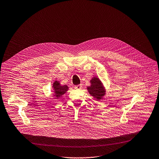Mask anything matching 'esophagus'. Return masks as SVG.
<instances>
[{
    "label": "esophagus",
    "mask_w": 159,
    "mask_h": 159,
    "mask_svg": "<svg viewBox=\"0 0 159 159\" xmlns=\"http://www.w3.org/2000/svg\"><path fill=\"white\" fill-rule=\"evenodd\" d=\"M75 89H82V85H78L75 86Z\"/></svg>",
    "instance_id": "34e87169"
}]
</instances>
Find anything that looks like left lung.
I'll use <instances>...</instances> for the list:
<instances>
[{
	"label": "left lung",
	"mask_w": 159,
	"mask_h": 159,
	"mask_svg": "<svg viewBox=\"0 0 159 159\" xmlns=\"http://www.w3.org/2000/svg\"><path fill=\"white\" fill-rule=\"evenodd\" d=\"M91 85L87 87V90L90 94L93 96L96 99L99 100L105 95V90L104 89L101 82L97 77H93L90 81Z\"/></svg>",
	"instance_id": "obj_1"
}]
</instances>
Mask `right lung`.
Returning a JSON list of instances; mask_svg holds the SVG:
<instances>
[{
    "mask_svg": "<svg viewBox=\"0 0 159 159\" xmlns=\"http://www.w3.org/2000/svg\"><path fill=\"white\" fill-rule=\"evenodd\" d=\"M54 90H55V96H56V99L60 98L61 96L64 95L67 90H68V87L66 85L61 86L60 84L58 81H55L53 85Z\"/></svg>",
    "mask_w": 159,
    "mask_h": 159,
    "instance_id": "obj_1",
    "label": "right lung"
}]
</instances>
